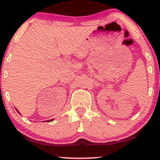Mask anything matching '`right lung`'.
Wrapping results in <instances>:
<instances>
[{"mask_svg":"<svg viewBox=\"0 0 160 160\" xmlns=\"http://www.w3.org/2000/svg\"><path fill=\"white\" fill-rule=\"evenodd\" d=\"M52 120H49V121H52Z\"/></svg>","mask_w":160,"mask_h":160,"instance_id":"right-lung-1","label":"right lung"}]
</instances>
